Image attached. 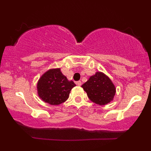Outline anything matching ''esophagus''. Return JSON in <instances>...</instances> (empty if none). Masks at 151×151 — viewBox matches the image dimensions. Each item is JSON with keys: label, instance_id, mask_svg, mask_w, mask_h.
Listing matches in <instances>:
<instances>
[{"label": "esophagus", "instance_id": "obj_1", "mask_svg": "<svg viewBox=\"0 0 151 151\" xmlns=\"http://www.w3.org/2000/svg\"><path fill=\"white\" fill-rule=\"evenodd\" d=\"M76 84H77L78 86H81V84H82L81 81H78V82H76Z\"/></svg>", "mask_w": 151, "mask_h": 151}]
</instances>
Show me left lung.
<instances>
[{"mask_svg":"<svg viewBox=\"0 0 151 151\" xmlns=\"http://www.w3.org/2000/svg\"><path fill=\"white\" fill-rule=\"evenodd\" d=\"M88 98L99 105H105L113 100L115 87L108 76L102 72H97L82 85Z\"/></svg>","mask_w":151,"mask_h":151,"instance_id":"left-lung-1","label":"left lung"}]
</instances>
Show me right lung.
<instances>
[{
	"label": "right lung",
	"instance_id": "obj_1",
	"mask_svg": "<svg viewBox=\"0 0 151 151\" xmlns=\"http://www.w3.org/2000/svg\"><path fill=\"white\" fill-rule=\"evenodd\" d=\"M75 86L73 81H69L62 73L60 69H53L41 76L37 89L43 101L51 105H58L69 98L70 91Z\"/></svg>",
	"mask_w": 151,
	"mask_h": 151
}]
</instances>
